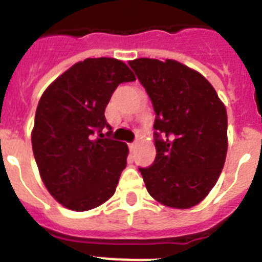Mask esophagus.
Listing matches in <instances>:
<instances>
[{"mask_svg":"<svg viewBox=\"0 0 262 262\" xmlns=\"http://www.w3.org/2000/svg\"><path fill=\"white\" fill-rule=\"evenodd\" d=\"M129 150H130V151H134V148H136V146H137V143L136 142H132V143H129Z\"/></svg>","mask_w":262,"mask_h":262,"instance_id":"34e87169","label":"esophagus"}]
</instances>
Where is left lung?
Segmentation results:
<instances>
[{"label":"left lung","mask_w":262,"mask_h":262,"mask_svg":"<svg viewBox=\"0 0 262 262\" xmlns=\"http://www.w3.org/2000/svg\"><path fill=\"white\" fill-rule=\"evenodd\" d=\"M155 111L154 163L140 168L160 204L189 209L215 185L227 154V112L204 75L175 60L129 61Z\"/></svg>","instance_id":"obj_1"}]
</instances>
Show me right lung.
I'll return each instance as SVG.
<instances>
[{
	"label": "right lung",
	"instance_id": "1",
	"mask_svg": "<svg viewBox=\"0 0 262 262\" xmlns=\"http://www.w3.org/2000/svg\"><path fill=\"white\" fill-rule=\"evenodd\" d=\"M133 81L122 61L86 58L40 98L31 136L34 157L47 189L70 210L94 209L116 190L129 150L125 142L110 138L104 111L116 87Z\"/></svg>",
	"mask_w": 262,
	"mask_h": 262
}]
</instances>
